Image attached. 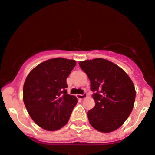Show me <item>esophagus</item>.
Listing matches in <instances>:
<instances>
[{
	"label": "esophagus",
	"instance_id": "1",
	"mask_svg": "<svg viewBox=\"0 0 155 155\" xmlns=\"http://www.w3.org/2000/svg\"><path fill=\"white\" fill-rule=\"evenodd\" d=\"M87 93H83V94L81 95H76V97H77L78 98H79V99H84V98H87Z\"/></svg>",
	"mask_w": 155,
	"mask_h": 155
}]
</instances>
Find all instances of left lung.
Segmentation results:
<instances>
[{"instance_id":"obj_1","label":"left lung","mask_w":155,"mask_h":155,"mask_svg":"<svg viewBox=\"0 0 155 155\" xmlns=\"http://www.w3.org/2000/svg\"><path fill=\"white\" fill-rule=\"evenodd\" d=\"M91 81L96 105L87 113L91 125L101 132L118 129L130 116L135 99L133 82L123 69L97 58L79 62Z\"/></svg>"}]
</instances>
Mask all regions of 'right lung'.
I'll use <instances>...</instances> for the list:
<instances>
[{
	"instance_id": "add662e5",
	"label": "right lung",
	"mask_w": 155,
	"mask_h": 155,
	"mask_svg": "<svg viewBox=\"0 0 155 155\" xmlns=\"http://www.w3.org/2000/svg\"><path fill=\"white\" fill-rule=\"evenodd\" d=\"M76 65L74 60L54 58L42 62L28 75L23 86V101L32 120L41 128L57 130L69 120L78 102L68 94L66 79Z\"/></svg>"
}]
</instances>
